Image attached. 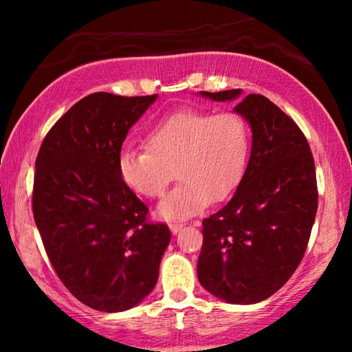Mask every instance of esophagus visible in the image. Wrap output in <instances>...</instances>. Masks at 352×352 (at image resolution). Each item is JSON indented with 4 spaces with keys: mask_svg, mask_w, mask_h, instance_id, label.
I'll list each match as a JSON object with an SVG mask.
<instances>
[{
    "mask_svg": "<svg viewBox=\"0 0 352 352\" xmlns=\"http://www.w3.org/2000/svg\"><path fill=\"white\" fill-rule=\"evenodd\" d=\"M169 228H170L172 233L177 234L178 231H180V230L183 228V223H180V222H174V223H170V225H169Z\"/></svg>",
    "mask_w": 352,
    "mask_h": 352,
    "instance_id": "esophagus-1",
    "label": "esophagus"
}]
</instances>
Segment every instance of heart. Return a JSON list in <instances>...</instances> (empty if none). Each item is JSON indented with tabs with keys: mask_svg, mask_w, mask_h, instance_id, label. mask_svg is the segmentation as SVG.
<instances>
[{
	"mask_svg": "<svg viewBox=\"0 0 352 352\" xmlns=\"http://www.w3.org/2000/svg\"><path fill=\"white\" fill-rule=\"evenodd\" d=\"M248 152L250 127L239 113L183 109L148 130L146 147L124 148L118 170L122 183L146 199L162 197L175 170L180 183L160 204L158 216L183 220L239 186Z\"/></svg>",
	"mask_w": 352,
	"mask_h": 352,
	"instance_id": "b5f03b06",
	"label": "heart"
}]
</instances>
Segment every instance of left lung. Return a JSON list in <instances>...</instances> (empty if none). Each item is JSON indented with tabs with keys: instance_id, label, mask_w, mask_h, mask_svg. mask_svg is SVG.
Segmentation results:
<instances>
[{
	"instance_id": "8db88e82",
	"label": "left lung",
	"mask_w": 352,
	"mask_h": 352,
	"mask_svg": "<svg viewBox=\"0 0 352 352\" xmlns=\"http://www.w3.org/2000/svg\"><path fill=\"white\" fill-rule=\"evenodd\" d=\"M201 94L231 100L241 90ZM234 110L252 126V153L233 197L201 222L197 275L220 300L253 305L281 289L300 265L318 189L311 147L294 119L262 94H248Z\"/></svg>"
}]
</instances>
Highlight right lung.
<instances>
[{
	"instance_id": "right-lung-1",
	"label": "right lung",
	"mask_w": 352,
	"mask_h": 352,
	"mask_svg": "<svg viewBox=\"0 0 352 352\" xmlns=\"http://www.w3.org/2000/svg\"><path fill=\"white\" fill-rule=\"evenodd\" d=\"M151 96L88 94L46 133L35 160L32 212L52 269L83 305L121 312L158 281L166 223L122 183L118 158Z\"/></svg>"
}]
</instances>
